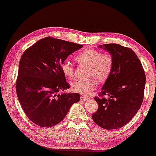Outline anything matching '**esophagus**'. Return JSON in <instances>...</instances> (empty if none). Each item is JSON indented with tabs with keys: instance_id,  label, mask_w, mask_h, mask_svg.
Returning <instances> with one entry per match:
<instances>
[{
	"instance_id": "obj_1",
	"label": "esophagus",
	"mask_w": 156,
	"mask_h": 156,
	"mask_svg": "<svg viewBox=\"0 0 156 156\" xmlns=\"http://www.w3.org/2000/svg\"><path fill=\"white\" fill-rule=\"evenodd\" d=\"M88 99L89 98H88V97H86V96H81V100H82V101H87Z\"/></svg>"
}]
</instances>
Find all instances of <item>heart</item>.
<instances>
[{
    "instance_id": "1",
    "label": "heart",
    "mask_w": 156,
    "mask_h": 156,
    "mask_svg": "<svg viewBox=\"0 0 156 156\" xmlns=\"http://www.w3.org/2000/svg\"><path fill=\"white\" fill-rule=\"evenodd\" d=\"M76 61L80 64L89 66L88 76L93 77L88 80H76L72 85L73 90L76 93L88 95L97 87V81H105L113 68V59L111 55L101 52L93 48L81 51L76 56ZM61 69L66 76L73 79L74 76V66L68 60H65L61 64Z\"/></svg>"
}]
</instances>
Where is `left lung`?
I'll return each mask as SVG.
<instances>
[{"label": "left lung", "instance_id": "1", "mask_svg": "<svg viewBox=\"0 0 156 156\" xmlns=\"http://www.w3.org/2000/svg\"><path fill=\"white\" fill-rule=\"evenodd\" d=\"M99 48L108 51L113 63L99 97L95 98L98 109L92 118L103 129H119L128 124L141 106L146 76L139 58L131 48L117 43Z\"/></svg>", "mask_w": 156, "mask_h": 156}]
</instances>
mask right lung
<instances>
[{
    "instance_id": "1",
    "label": "right lung",
    "mask_w": 156,
    "mask_h": 156,
    "mask_svg": "<svg viewBox=\"0 0 156 156\" xmlns=\"http://www.w3.org/2000/svg\"><path fill=\"white\" fill-rule=\"evenodd\" d=\"M83 45L45 37L25 51L20 58L16 90L24 113L33 123L51 127L64 118L78 93L59 94L70 88L61 64Z\"/></svg>"
}]
</instances>
